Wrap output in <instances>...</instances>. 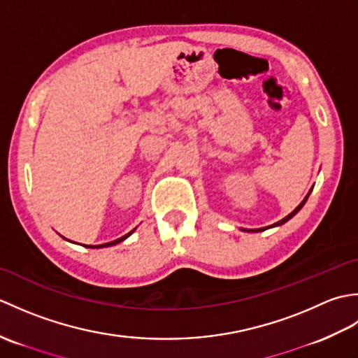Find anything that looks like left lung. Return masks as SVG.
Segmentation results:
<instances>
[{"instance_id":"obj_1","label":"left lung","mask_w":358,"mask_h":358,"mask_svg":"<svg viewBox=\"0 0 358 358\" xmlns=\"http://www.w3.org/2000/svg\"><path fill=\"white\" fill-rule=\"evenodd\" d=\"M309 194H310V191H309ZM309 194L305 196V199H303V201L299 204V206H296L292 212H291V214H289V215H286L285 218H281L280 220V222H277V223H273V224H271V226H266V227H260V229H241V231H245V232H262V231H266V229H271V227H277V226H281V224H285L286 222H289V220H291L295 214H296V212H299L303 206H305V203H306V200H308V196H309Z\"/></svg>"}]
</instances>
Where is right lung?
<instances>
[{"instance_id":"add662e5","label":"right lung","mask_w":358,"mask_h":358,"mask_svg":"<svg viewBox=\"0 0 358 358\" xmlns=\"http://www.w3.org/2000/svg\"><path fill=\"white\" fill-rule=\"evenodd\" d=\"M136 229V227H135ZM135 229H132L131 232L129 234H126V235H123V237H120V238H117V240H113V241H109V243H104V245H85V248H90V249H100V248H109V246H115V245H118V243H121V241H124L127 237H131V235L135 232ZM64 238V237H63ZM67 240V238H66ZM71 241V240H69Z\"/></svg>"}]
</instances>
